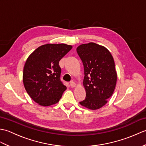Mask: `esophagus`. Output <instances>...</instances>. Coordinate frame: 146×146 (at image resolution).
I'll return each mask as SVG.
<instances>
[{
	"label": "esophagus",
	"mask_w": 146,
	"mask_h": 146,
	"mask_svg": "<svg viewBox=\"0 0 146 146\" xmlns=\"http://www.w3.org/2000/svg\"><path fill=\"white\" fill-rule=\"evenodd\" d=\"M70 86H71L72 88L75 87V86H76V83H75V82H70Z\"/></svg>",
	"instance_id": "1"
}]
</instances>
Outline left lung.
<instances>
[{
    "label": "left lung",
    "mask_w": 146,
    "mask_h": 146,
    "mask_svg": "<svg viewBox=\"0 0 146 146\" xmlns=\"http://www.w3.org/2000/svg\"><path fill=\"white\" fill-rule=\"evenodd\" d=\"M76 51L84 67L86 91V98L80 104L88 109H99L107 103L116 86L113 56L106 48L94 42L80 45Z\"/></svg>",
    "instance_id": "8db88e82"
}]
</instances>
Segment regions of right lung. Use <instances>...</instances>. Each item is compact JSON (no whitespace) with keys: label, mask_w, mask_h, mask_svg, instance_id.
I'll return each instance as SVG.
<instances>
[{"label":"right lung","mask_w":146,"mask_h":146,"mask_svg":"<svg viewBox=\"0 0 146 146\" xmlns=\"http://www.w3.org/2000/svg\"><path fill=\"white\" fill-rule=\"evenodd\" d=\"M72 46L46 44L39 46L27 58L23 70V83L27 94L41 106L47 107L60 101L66 90L60 80L59 61Z\"/></svg>","instance_id":"obj_1"}]
</instances>
